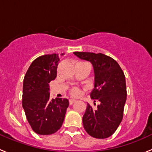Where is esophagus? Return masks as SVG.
<instances>
[{
	"label": "esophagus",
	"mask_w": 152,
	"mask_h": 152,
	"mask_svg": "<svg viewBox=\"0 0 152 152\" xmlns=\"http://www.w3.org/2000/svg\"><path fill=\"white\" fill-rule=\"evenodd\" d=\"M75 102H76L75 99H69V104H74V103Z\"/></svg>",
	"instance_id": "obj_1"
}]
</instances>
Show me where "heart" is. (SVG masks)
I'll return each mask as SVG.
<instances>
[{
  "instance_id": "b5f03b06",
  "label": "heart",
  "mask_w": 152,
  "mask_h": 152,
  "mask_svg": "<svg viewBox=\"0 0 152 152\" xmlns=\"http://www.w3.org/2000/svg\"><path fill=\"white\" fill-rule=\"evenodd\" d=\"M79 94H80V91L79 89L77 88H73L71 90V94L72 95V96H77L79 95Z\"/></svg>"
}]
</instances>
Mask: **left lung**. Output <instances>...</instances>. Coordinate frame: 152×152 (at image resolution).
I'll use <instances>...</instances> for the list:
<instances>
[{
    "label": "left lung",
    "instance_id": "1",
    "mask_svg": "<svg viewBox=\"0 0 152 152\" xmlns=\"http://www.w3.org/2000/svg\"><path fill=\"white\" fill-rule=\"evenodd\" d=\"M74 54L93 64L94 88L91 98L99 102L96 108L87 104L83 117L84 129L95 138H107L115 132L122 121L126 100L124 74L113 58L102 53L74 52Z\"/></svg>",
    "mask_w": 152,
    "mask_h": 152
}]
</instances>
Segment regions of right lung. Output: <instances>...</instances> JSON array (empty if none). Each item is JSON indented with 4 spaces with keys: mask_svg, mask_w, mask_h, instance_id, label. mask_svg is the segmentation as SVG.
<instances>
[{
    "mask_svg": "<svg viewBox=\"0 0 152 152\" xmlns=\"http://www.w3.org/2000/svg\"><path fill=\"white\" fill-rule=\"evenodd\" d=\"M64 55L38 57L29 66L23 80V107L31 128L39 134L55 133L64 120L69 100H50L49 92V83L57 76L58 65Z\"/></svg>",
    "mask_w": 152,
    "mask_h": 152,
    "instance_id": "obj_1",
    "label": "right lung"
}]
</instances>
